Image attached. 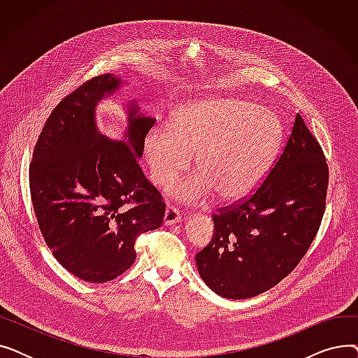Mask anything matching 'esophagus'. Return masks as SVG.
<instances>
[{"label": "esophagus", "mask_w": 358, "mask_h": 358, "mask_svg": "<svg viewBox=\"0 0 358 358\" xmlns=\"http://www.w3.org/2000/svg\"><path fill=\"white\" fill-rule=\"evenodd\" d=\"M181 220V216H180V210L176 208V206H166V210H165V216H164V223L166 224V227H169V224H176Z\"/></svg>", "instance_id": "34e87169"}]
</instances>
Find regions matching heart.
<instances>
[{
  "mask_svg": "<svg viewBox=\"0 0 358 358\" xmlns=\"http://www.w3.org/2000/svg\"><path fill=\"white\" fill-rule=\"evenodd\" d=\"M274 113L238 99H208L187 106L174 124L158 123L145 136L150 180L165 185L185 173L197 154L200 171L176 185L173 196L199 204L213 193L224 201L251 194L266 177L281 141Z\"/></svg>",
  "mask_w": 358,
  "mask_h": 358,
  "instance_id": "heart-1",
  "label": "heart"
}]
</instances>
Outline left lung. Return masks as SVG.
<instances>
[{
	"instance_id": "8db88e82",
	"label": "left lung",
	"mask_w": 358,
	"mask_h": 358,
	"mask_svg": "<svg viewBox=\"0 0 358 358\" xmlns=\"http://www.w3.org/2000/svg\"><path fill=\"white\" fill-rule=\"evenodd\" d=\"M328 181L324 150L297 113L257 189L212 216L213 238L196 254L204 283L227 299H248L287 277L321 227Z\"/></svg>"
}]
</instances>
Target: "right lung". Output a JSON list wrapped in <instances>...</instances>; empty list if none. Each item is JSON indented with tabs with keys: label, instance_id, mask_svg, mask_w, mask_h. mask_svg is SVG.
<instances>
[{
	"label": "right lung",
	"instance_id": "obj_1",
	"mask_svg": "<svg viewBox=\"0 0 358 358\" xmlns=\"http://www.w3.org/2000/svg\"><path fill=\"white\" fill-rule=\"evenodd\" d=\"M119 85L101 73L68 94L45 122L29 166L45 242L69 273L90 283L130 268L138 236L158 229L165 215L161 193L138 162L155 120L131 108L127 145L106 139L94 122L96 103Z\"/></svg>",
	"mask_w": 358,
	"mask_h": 358
}]
</instances>
